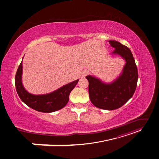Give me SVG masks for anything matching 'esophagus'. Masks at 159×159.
Listing matches in <instances>:
<instances>
[{"mask_svg": "<svg viewBox=\"0 0 159 159\" xmlns=\"http://www.w3.org/2000/svg\"><path fill=\"white\" fill-rule=\"evenodd\" d=\"M88 74V71H85L84 72V75H86V74Z\"/></svg>", "mask_w": 159, "mask_h": 159, "instance_id": "34e87169", "label": "esophagus"}]
</instances>
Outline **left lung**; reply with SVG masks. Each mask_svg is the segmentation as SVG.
Segmentation results:
<instances>
[{
	"label": "left lung",
	"mask_w": 159,
	"mask_h": 159,
	"mask_svg": "<svg viewBox=\"0 0 159 159\" xmlns=\"http://www.w3.org/2000/svg\"><path fill=\"white\" fill-rule=\"evenodd\" d=\"M115 48L113 54L121 56L126 61L122 74L113 82L105 84L94 76L88 75L89 99L96 107L114 110L121 107L132 98L135 91L138 71L134 57L129 48L115 40H109Z\"/></svg>",
	"instance_id": "obj_1"
}]
</instances>
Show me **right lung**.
Listing matches in <instances>:
<instances>
[{"label": "right lung", "instance_id": "add662e5", "mask_svg": "<svg viewBox=\"0 0 159 159\" xmlns=\"http://www.w3.org/2000/svg\"><path fill=\"white\" fill-rule=\"evenodd\" d=\"M22 64L19 65L15 75L16 89L19 98L28 107L43 113H52L63 108L68 103L70 93L79 80L62 86L53 92L44 95H33L25 89L22 83Z\"/></svg>", "mask_w": 159, "mask_h": 159}]
</instances>
